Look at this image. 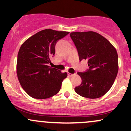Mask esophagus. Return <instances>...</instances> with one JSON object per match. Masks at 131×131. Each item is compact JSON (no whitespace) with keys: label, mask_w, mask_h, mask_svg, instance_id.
Instances as JSON below:
<instances>
[{"label":"esophagus","mask_w":131,"mask_h":131,"mask_svg":"<svg viewBox=\"0 0 131 131\" xmlns=\"http://www.w3.org/2000/svg\"><path fill=\"white\" fill-rule=\"evenodd\" d=\"M75 75V73H68V75L69 77H72V76H74V75Z\"/></svg>","instance_id":"esophagus-1"}]
</instances>
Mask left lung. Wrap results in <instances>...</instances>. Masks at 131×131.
I'll return each instance as SVG.
<instances>
[{"instance_id":"left-lung-1","label":"left lung","mask_w":131,"mask_h":131,"mask_svg":"<svg viewBox=\"0 0 131 131\" xmlns=\"http://www.w3.org/2000/svg\"><path fill=\"white\" fill-rule=\"evenodd\" d=\"M70 37L80 61L88 60L89 67L87 72L77 73L82 83L75 91L87 98L101 97L112 88L118 73L117 50L106 38L94 31L72 32Z\"/></svg>"}]
</instances>
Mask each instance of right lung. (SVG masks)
I'll list each match as a JSON object with an SVG mask.
<instances>
[{
	"label": "right lung",
	"instance_id": "right-lung-1",
	"mask_svg": "<svg viewBox=\"0 0 131 131\" xmlns=\"http://www.w3.org/2000/svg\"><path fill=\"white\" fill-rule=\"evenodd\" d=\"M68 34L46 29L30 37L21 46L17 59V76L22 88L33 98H49L60 90L67 73L47 64L54 55L57 41Z\"/></svg>",
	"mask_w": 131,
	"mask_h": 131
}]
</instances>
